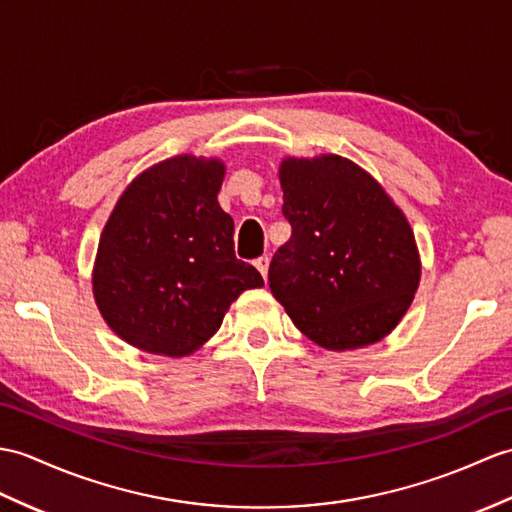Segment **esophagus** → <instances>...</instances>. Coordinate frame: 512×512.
I'll return each instance as SVG.
<instances>
[{"instance_id": "esophagus-1", "label": "esophagus", "mask_w": 512, "mask_h": 512, "mask_svg": "<svg viewBox=\"0 0 512 512\" xmlns=\"http://www.w3.org/2000/svg\"><path fill=\"white\" fill-rule=\"evenodd\" d=\"M268 266H270V257L264 255V257H257L255 259V268L261 272V277H268Z\"/></svg>"}]
</instances>
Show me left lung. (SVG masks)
<instances>
[{"instance_id":"1","label":"left lung","mask_w":512,"mask_h":512,"mask_svg":"<svg viewBox=\"0 0 512 512\" xmlns=\"http://www.w3.org/2000/svg\"><path fill=\"white\" fill-rule=\"evenodd\" d=\"M292 235L270 261V292L323 349L351 351L399 325L421 281L410 222L351 159L320 154L279 165Z\"/></svg>"}]
</instances>
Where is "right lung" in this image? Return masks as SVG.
<instances>
[{
  "label": "right lung",
  "mask_w": 512,
  "mask_h": 512,
  "mask_svg": "<svg viewBox=\"0 0 512 512\" xmlns=\"http://www.w3.org/2000/svg\"><path fill=\"white\" fill-rule=\"evenodd\" d=\"M220 159L178 154L135 176L100 235L93 299L135 349L183 358L222 325L259 272L235 257L233 218L218 192Z\"/></svg>",
  "instance_id": "add662e5"
}]
</instances>
